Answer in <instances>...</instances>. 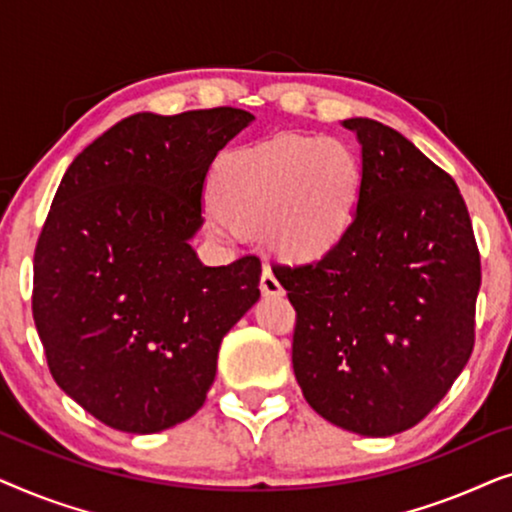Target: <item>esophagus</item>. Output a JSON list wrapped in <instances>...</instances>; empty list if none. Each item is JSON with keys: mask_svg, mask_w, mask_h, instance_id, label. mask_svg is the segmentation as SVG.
Instances as JSON below:
<instances>
[{"mask_svg": "<svg viewBox=\"0 0 512 512\" xmlns=\"http://www.w3.org/2000/svg\"><path fill=\"white\" fill-rule=\"evenodd\" d=\"M261 293L263 296H284V286L279 284V279L275 277V272L270 270V265H263Z\"/></svg>", "mask_w": 512, "mask_h": 512, "instance_id": "34e87169", "label": "esophagus"}]
</instances>
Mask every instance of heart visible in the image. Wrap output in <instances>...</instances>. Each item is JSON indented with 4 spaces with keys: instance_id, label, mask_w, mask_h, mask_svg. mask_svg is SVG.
Wrapping results in <instances>:
<instances>
[{
    "instance_id": "obj_1",
    "label": "heart",
    "mask_w": 512,
    "mask_h": 512,
    "mask_svg": "<svg viewBox=\"0 0 512 512\" xmlns=\"http://www.w3.org/2000/svg\"><path fill=\"white\" fill-rule=\"evenodd\" d=\"M359 188V160L342 139L279 135L221 160L207 228L219 240L261 233L277 256L307 261L347 233Z\"/></svg>"
}]
</instances>
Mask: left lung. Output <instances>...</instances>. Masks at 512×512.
I'll return each mask as SVG.
<instances>
[{
	"mask_svg": "<svg viewBox=\"0 0 512 512\" xmlns=\"http://www.w3.org/2000/svg\"><path fill=\"white\" fill-rule=\"evenodd\" d=\"M361 144L354 219L310 265H272L298 321L293 373L326 422L384 438L422 422L473 352L480 254L450 174L401 132L347 118Z\"/></svg>",
	"mask_w": 512,
	"mask_h": 512,
	"instance_id": "obj_1",
	"label": "left lung"
}]
</instances>
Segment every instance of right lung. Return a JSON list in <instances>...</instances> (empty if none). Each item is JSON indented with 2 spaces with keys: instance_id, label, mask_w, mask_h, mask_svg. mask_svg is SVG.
I'll list each match as a JSON object with an SVG mask.
<instances>
[{
  "instance_id": "obj_1",
  "label": "right lung",
  "mask_w": 512,
  "mask_h": 512,
  "mask_svg": "<svg viewBox=\"0 0 512 512\" xmlns=\"http://www.w3.org/2000/svg\"><path fill=\"white\" fill-rule=\"evenodd\" d=\"M254 121L219 107L132 114L67 167L34 251L32 314L53 380L111 429L158 433L205 403L261 261L209 268L191 240L216 153Z\"/></svg>"
}]
</instances>
